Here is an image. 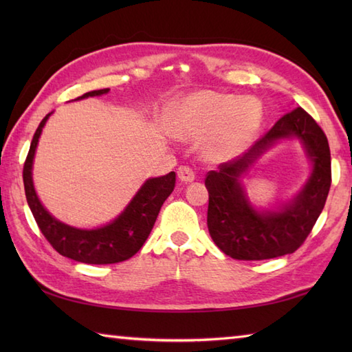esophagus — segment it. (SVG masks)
Returning <instances> with one entry per match:
<instances>
[{
  "mask_svg": "<svg viewBox=\"0 0 352 352\" xmlns=\"http://www.w3.org/2000/svg\"><path fill=\"white\" fill-rule=\"evenodd\" d=\"M177 175H178V178H180L182 183H192L193 180H195V172H193V169L189 166L178 168Z\"/></svg>",
  "mask_w": 352,
  "mask_h": 352,
  "instance_id": "obj_1",
  "label": "esophagus"
}]
</instances>
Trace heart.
<instances>
[{
  "instance_id": "heart-1",
  "label": "heart",
  "mask_w": 352,
  "mask_h": 352,
  "mask_svg": "<svg viewBox=\"0 0 352 352\" xmlns=\"http://www.w3.org/2000/svg\"><path fill=\"white\" fill-rule=\"evenodd\" d=\"M261 122V109L250 98L203 89L178 101L168 118V131L183 140H201L207 162L223 163L242 153Z\"/></svg>"
}]
</instances>
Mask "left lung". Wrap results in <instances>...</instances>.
<instances>
[{
    "mask_svg": "<svg viewBox=\"0 0 352 352\" xmlns=\"http://www.w3.org/2000/svg\"><path fill=\"white\" fill-rule=\"evenodd\" d=\"M298 138L312 163L309 180L289 204L256 209L245 197L243 177L269 147ZM331 186V155L322 129L301 107L284 115L248 153L219 164L206 178L207 227L216 246L236 260H266L295 252L315 226Z\"/></svg>",
    "mask_w": 352,
    "mask_h": 352,
    "instance_id": "1",
    "label": "left lung"
}]
</instances>
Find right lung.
<instances>
[{
  "label": "right lung",
  "instance_id": "add662e5",
  "mask_svg": "<svg viewBox=\"0 0 352 352\" xmlns=\"http://www.w3.org/2000/svg\"><path fill=\"white\" fill-rule=\"evenodd\" d=\"M109 91L110 89H100V91L87 92L74 101L85 100L89 96H100L109 94ZM51 113L45 116L37 126L24 163V172H22L27 203L37 226L52 245V248L63 257L89 265H110L129 260L145 243L163 203L174 190L175 172H169L163 177L148 178L124 210L118 214V218L106 226L96 228L71 227L68 223L56 219L42 206L33 184V160L36 148Z\"/></svg>",
  "mask_w": 352,
  "mask_h": 352
}]
</instances>
